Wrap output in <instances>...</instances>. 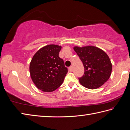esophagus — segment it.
I'll use <instances>...</instances> for the list:
<instances>
[{"label":"esophagus","mask_w":130,"mask_h":130,"mask_svg":"<svg viewBox=\"0 0 130 130\" xmlns=\"http://www.w3.org/2000/svg\"><path fill=\"white\" fill-rule=\"evenodd\" d=\"M73 66H70V67H69V70L71 72H72V71H73Z\"/></svg>","instance_id":"1"}]
</instances>
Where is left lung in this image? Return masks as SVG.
Here are the masks:
<instances>
[{
  "mask_svg": "<svg viewBox=\"0 0 130 130\" xmlns=\"http://www.w3.org/2000/svg\"><path fill=\"white\" fill-rule=\"evenodd\" d=\"M74 50L83 63L84 73L79 78L84 87L95 89L109 79L112 71V64L106 53L96 47L75 46Z\"/></svg>",
  "mask_w": 130,
  "mask_h": 130,
  "instance_id": "obj_1",
  "label": "left lung"
}]
</instances>
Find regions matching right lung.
Here are the masks:
<instances>
[{
    "label": "right lung",
    "instance_id": "1",
    "mask_svg": "<svg viewBox=\"0 0 130 130\" xmlns=\"http://www.w3.org/2000/svg\"><path fill=\"white\" fill-rule=\"evenodd\" d=\"M61 46L49 45L35 54L30 64L31 78L38 89L51 92L61 86L68 72L59 57Z\"/></svg>",
    "mask_w": 130,
    "mask_h": 130
}]
</instances>
